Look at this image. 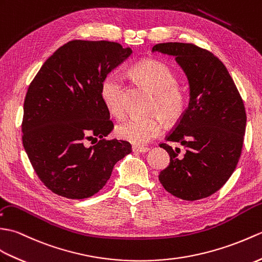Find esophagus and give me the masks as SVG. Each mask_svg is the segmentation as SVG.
Listing matches in <instances>:
<instances>
[{"label": "esophagus", "mask_w": 262, "mask_h": 262, "mask_svg": "<svg viewBox=\"0 0 262 262\" xmlns=\"http://www.w3.org/2000/svg\"><path fill=\"white\" fill-rule=\"evenodd\" d=\"M132 150L135 151V152H139V154H147L148 151L150 150L149 148H146V147H132Z\"/></svg>", "instance_id": "1"}]
</instances>
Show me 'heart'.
I'll use <instances>...</instances> for the list:
<instances>
[{
	"instance_id": "b5f03b06",
	"label": "heart",
	"mask_w": 262,
	"mask_h": 262,
	"mask_svg": "<svg viewBox=\"0 0 262 262\" xmlns=\"http://www.w3.org/2000/svg\"><path fill=\"white\" fill-rule=\"evenodd\" d=\"M131 72L139 82L154 92V98L149 106L150 111L159 113L170 123L183 118L187 108V94L177 85L176 74L166 62L155 58H147L137 62ZM123 93V79L118 73H110L103 78L101 84L103 102L108 111L118 118L125 113ZM159 115L151 113L132 116L118 126L116 135L122 140L136 146H144L162 131L164 122Z\"/></svg>"
}]
</instances>
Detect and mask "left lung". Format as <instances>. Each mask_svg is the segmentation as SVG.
Returning <instances> with one entry per match:
<instances>
[{
    "label": "left lung",
    "instance_id": "obj_1",
    "mask_svg": "<svg viewBox=\"0 0 262 262\" xmlns=\"http://www.w3.org/2000/svg\"><path fill=\"white\" fill-rule=\"evenodd\" d=\"M152 52L175 57L188 80L189 103L167 141L170 164L159 175L164 188L185 201L208 197L228 182L239 161L247 115L228 69L212 52L191 43L166 42Z\"/></svg>",
    "mask_w": 262,
    "mask_h": 262
}]
</instances>
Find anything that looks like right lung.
<instances>
[{
    "instance_id": "add662e5",
    "label": "right lung",
    "mask_w": 262,
    "mask_h": 262,
    "mask_svg": "<svg viewBox=\"0 0 262 262\" xmlns=\"http://www.w3.org/2000/svg\"><path fill=\"white\" fill-rule=\"evenodd\" d=\"M132 55L118 42L73 40L45 61L27 92L22 141L34 171L55 194L82 200L103 188L129 142L113 130L103 78ZM100 140L88 146V141Z\"/></svg>"
}]
</instances>
